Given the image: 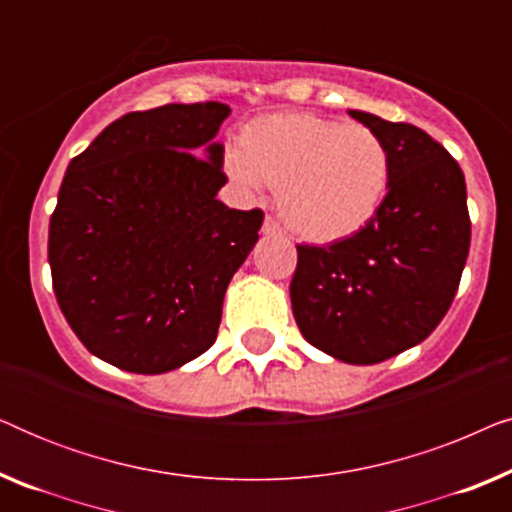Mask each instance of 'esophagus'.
Instances as JSON below:
<instances>
[{
	"instance_id": "34e87169",
	"label": "esophagus",
	"mask_w": 512,
	"mask_h": 512,
	"mask_svg": "<svg viewBox=\"0 0 512 512\" xmlns=\"http://www.w3.org/2000/svg\"><path fill=\"white\" fill-rule=\"evenodd\" d=\"M263 235H282V228H279V223L275 219H270V216H265L263 221V228H261Z\"/></svg>"
}]
</instances>
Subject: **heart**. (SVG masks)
Masks as SVG:
<instances>
[{
    "label": "heart",
    "instance_id": "heart-1",
    "mask_svg": "<svg viewBox=\"0 0 512 512\" xmlns=\"http://www.w3.org/2000/svg\"><path fill=\"white\" fill-rule=\"evenodd\" d=\"M240 142L242 149L223 156L230 181L249 193L261 191L265 181L279 186V212L305 240H345L380 212L391 153L366 125L284 111L244 125Z\"/></svg>",
    "mask_w": 512,
    "mask_h": 512
}]
</instances>
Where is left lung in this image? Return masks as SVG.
I'll return each instance as SVG.
<instances>
[{
	"label": "left lung",
	"instance_id": "1",
	"mask_svg": "<svg viewBox=\"0 0 512 512\" xmlns=\"http://www.w3.org/2000/svg\"><path fill=\"white\" fill-rule=\"evenodd\" d=\"M349 116L389 146L387 195L356 235L328 247L298 244L291 307L310 345L370 366L419 345L450 310L471 219L464 172L436 139L368 111Z\"/></svg>",
	"mask_w": 512,
	"mask_h": 512
}]
</instances>
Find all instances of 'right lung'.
Listing matches in <instances>:
<instances>
[{
  "label": "right lung",
  "mask_w": 512,
  "mask_h": 512,
  "mask_svg": "<svg viewBox=\"0 0 512 512\" xmlns=\"http://www.w3.org/2000/svg\"><path fill=\"white\" fill-rule=\"evenodd\" d=\"M228 116L221 102L132 111L69 163L48 263L67 324L97 359L160 375L214 345L263 223L261 209L216 198L228 179L214 137Z\"/></svg>",
  "instance_id": "add662e5"
}]
</instances>
